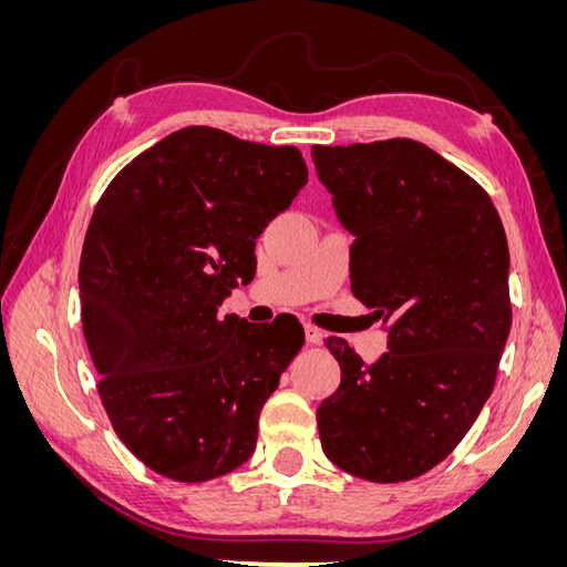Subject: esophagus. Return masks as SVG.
<instances>
[{
    "mask_svg": "<svg viewBox=\"0 0 567 567\" xmlns=\"http://www.w3.org/2000/svg\"><path fill=\"white\" fill-rule=\"evenodd\" d=\"M305 340H307V346H317V342L321 340V333H319L317 326L305 323Z\"/></svg>",
    "mask_w": 567,
    "mask_h": 567,
    "instance_id": "1",
    "label": "esophagus"
}]
</instances>
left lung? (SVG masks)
I'll return each instance as SVG.
<instances>
[{
  "label": "left lung",
  "mask_w": 567,
  "mask_h": 567,
  "mask_svg": "<svg viewBox=\"0 0 567 567\" xmlns=\"http://www.w3.org/2000/svg\"><path fill=\"white\" fill-rule=\"evenodd\" d=\"M321 184L352 236V293L390 323L364 364L326 348L340 385L317 409L321 450L371 483L431 471L492 394L511 331L508 244L483 186L414 140L312 146Z\"/></svg>",
  "instance_id": "8db88e82"
}]
</instances>
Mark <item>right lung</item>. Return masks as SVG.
<instances>
[{
    "label": "right lung",
    "instance_id": "add662e5",
    "mask_svg": "<svg viewBox=\"0 0 567 567\" xmlns=\"http://www.w3.org/2000/svg\"><path fill=\"white\" fill-rule=\"evenodd\" d=\"M307 184L296 146L184 127L99 198L80 257L82 331L115 435L177 483L231 473L305 331L219 317L255 277V238Z\"/></svg>",
    "mask_w": 567,
    "mask_h": 567
}]
</instances>
